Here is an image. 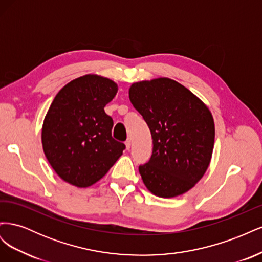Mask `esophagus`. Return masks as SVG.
Masks as SVG:
<instances>
[{"label":"esophagus","instance_id":"esophagus-1","mask_svg":"<svg viewBox=\"0 0 262 262\" xmlns=\"http://www.w3.org/2000/svg\"><path fill=\"white\" fill-rule=\"evenodd\" d=\"M125 147H126V149H130V147H131V139H128L125 141Z\"/></svg>","mask_w":262,"mask_h":262}]
</instances>
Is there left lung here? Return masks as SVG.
Wrapping results in <instances>:
<instances>
[{
  "label": "left lung",
  "instance_id": "obj_1",
  "mask_svg": "<svg viewBox=\"0 0 262 262\" xmlns=\"http://www.w3.org/2000/svg\"><path fill=\"white\" fill-rule=\"evenodd\" d=\"M129 97L153 139L152 156L139 166L144 185L161 198L187 192L211 161L215 129L209 108L185 86L166 77L132 84Z\"/></svg>",
  "mask_w": 262,
  "mask_h": 262
}]
</instances>
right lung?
I'll use <instances>...</instances> for the list:
<instances>
[{
  "instance_id": "obj_1",
  "label": "right lung",
  "mask_w": 262,
  "mask_h": 262,
  "mask_svg": "<svg viewBox=\"0 0 262 262\" xmlns=\"http://www.w3.org/2000/svg\"><path fill=\"white\" fill-rule=\"evenodd\" d=\"M117 91L109 78L89 74L54 97L45 117L42 146L51 167L69 184L92 186L122 155L125 145L113 138L114 120L104 110Z\"/></svg>"
}]
</instances>
